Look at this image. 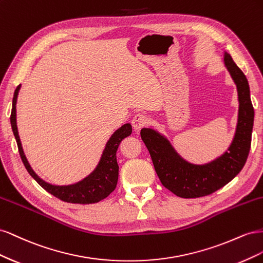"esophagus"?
<instances>
[{"label":"esophagus","mask_w":263,"mask_h":263,"mask_svg":"<svg viewBox=\"0 0 263 263\" xmlns=\"http://www.w3.org/2000/svg\"><path fill=\"white\" fill-rule=\"evenodd\" d=\"M147 123H148V117L142 113L136 114L132 119V125L135 128V130H140Z\"/></svg>","instance_id":"34e87169"}]
</instances>
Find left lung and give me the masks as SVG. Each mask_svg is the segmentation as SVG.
<instances>
[{
    "instance_id": "obj_1",
    "label": "left lung",
    "mask_w": 263,
    "mask_h": 263,
    "mask_svg": "<svg viewBox=\"0 0 263 263\" xmlns=\"http://www.w3.org/2000/svg\"><path fill=\"white\" fill-rule=\"evenodd\" d=\"M222 61L236 84L239 103L234 138L224 154L208 163H191L161 133L147 127L140 132L163 186L180 197H201L219 190L241 171L249 155L254 118L249 83L228 52L224 51Z\"/></svg>"
}]
</instances>
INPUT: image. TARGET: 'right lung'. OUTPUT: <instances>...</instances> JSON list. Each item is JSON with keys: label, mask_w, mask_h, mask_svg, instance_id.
I'll use <instances>...</instances> for the list:
<instances>
[{"label": "right lung", "mask_w": 263, "mask_h": 263, "mask_svg": "<svg viewBox=\"0 0 263 263\" xmlns=\"http://www.w3.org/2000/svg\"><path fill=\"white\" fill-rule=\"evenodd\" d=\"M20 90L21 84L14 92L11 112V125L15 139H16L17 142L22 161L27 169L28 173L47 192L58 197L59 200L63 202L73 204H93L104 200L116 187L118 180V164L116 160V151L119 144H121V141L132 134V125L129 123L124 124L122 127H119L117 130L114 132V134L106 142L99 163L89 176H86L84 179L79 182L73 183V184L54 185L51 184V183L46 182L37 176V173L31 168L25 154H24L16 124V103Z\"/></svg>", "instance_id": "1"}]
</instances>
